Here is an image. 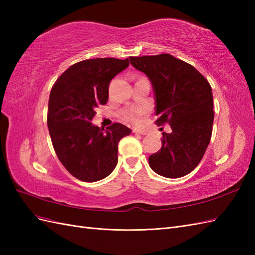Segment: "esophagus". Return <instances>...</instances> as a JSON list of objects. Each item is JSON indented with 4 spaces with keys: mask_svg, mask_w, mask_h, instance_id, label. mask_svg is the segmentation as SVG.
Here are the masks:
<instances>
[{
    "mask_svg": "<svg viewBox=\"0 0 255 255\" xmlns=\"http://www.w3.org/2000/svg\"><path fill=\"white\" fill-rule=\"evenodd\" d=\"M133 133L135 134H139V135H146L145 130H138V129H133Z\"/></svg>",
    "mask_w": 255,
    "mask_h": 255,
    "instance_id": "34e87169",
    "label": "esophagus"
}]
</instances>
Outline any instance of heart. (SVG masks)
<instances>
[{
  "instance_id": "heart-1",
  "label": "heart",
  "mask_w": 255,
  "mask_h": 255,
  "mask_svg": "<svg viewBox=\"0 0 255 255\" xmlns=\"http://www.w3.org/2000/svg\"><path fill=\"white\" fill-rule=\"evenodd\" d=\"M146 113H148V111H146V109H143V107L128 106L125 107V109H122L118 113V116L123 122L128 123V125L137 126L141 122L143 116Z\"/></svg>"
}]
</instances>
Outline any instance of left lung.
<instances>
[{"mask_svg":"<svg viewBox=\"0 0 255 255\" xmlns=\"http://www.w3.org/2000/svg\"><path fill=\"white\" fill-rule=\"evenodd\" d=\"M130 65L150 80L156 125L169 123L161 148L149 157L152 170L176 179L188 174L201 161L212 137L213 94L210 83L195 67L170 54L130 57Z\"/></svg>","mask_w":255,"mask_h":255,"instance_id":"obj_1","label":"left lung"}]
</instances>
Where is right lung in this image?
Here are the masks:
<instances>
[{
	"label": "right lung",
	"instance_id": "add662e5",
	"mask_svg": "<svg viewBox=\"0 0 255 255\" xmlns=\"http://www.w3.org/2000/svg\"><path fill=\"white\" fill-rule=\"evenodd\" d=\"M128 65V58L82 60L68 68L51 90L48 128L54 150L80 181L91 183L109 176L118 163L120 139L132 132L121 123L106 129L91 123L95 110L109 100L111 81Z\"/></svg>",
	"mask_w": 255,
	"mask_h": 255
}]
</instances>
